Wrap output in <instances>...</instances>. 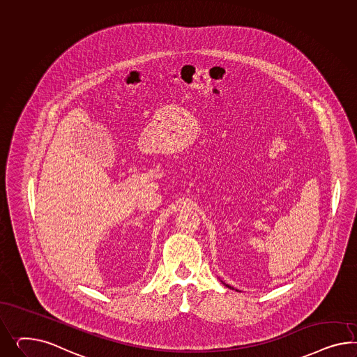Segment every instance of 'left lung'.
Wrapping results in <instances>:
<instances>
[{
	"instance_id": "8db88e82",
	"label": "left lung",
	"mask_w": 357,
	"mask_h": 357,
	"mask_svg": "<svg viewBox=\"0 0 357 357\" xmlns=\"http://www.w3.org/2000/svg\"><path fill=\"white\" fill-rule=\"evenodd\" d=\"M226 286H227V287H229V289H231V286H229V284H226Z\"/></svg>"
}]
</instances>
